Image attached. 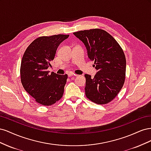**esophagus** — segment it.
Returning <instances> with one entry per match:
<instances>
[{"instance_id":"1","label":"esophagus","mask_w":151,"mask_h":151,"mask_svg":"<svg viewBox=\"0 0 151 151\" xmlns=\"http://www.w3.org/2000/svg\"><path fill=\"white\" fill-rule=\"evenodd\" d=\"M77 75L76 74H72V73H68V76L70 77H74V76H76Z\"/></svg>"}]
</instances>
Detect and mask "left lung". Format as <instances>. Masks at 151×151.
I'll return each mask as SVG.
<instances>
[{
    "mask_svg": "<svg viewBox=\"0 0 151 151\" xmlns=\"http://www.w3.org/2000/svg\"><path fill=\"white\" fill-rule=\"evenodd\" d=\"M74 35L85 45L88 57L94 61L96 73L92 78L85 74L86 97L98 104L115 98L124 84L126 58L120 45L113 36L101 29L79 31Z\"/></svg>",
    "mask_w": 151,
    "mask_h": 151,
    "instance_id": "8db88e82",
    "label": "left lung"
}]
</instances>
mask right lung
Listing matches in <instances>:
<instances>
[{
  "label": "right lung",
  "instance_id": "add662e5",
  "mask_svg": "<svg viewBox=\"0 0 151 151\" xmlns=\"http://www.w3.org/2000/svg\"><path fill=\"white\" fill-rule=\"evenodd\" d=\"M68 35L40 36L35 39L22 57L20 74L25 91L35 101L44 106H50L62 97L67 74L58 75L48 68L55 55L58 47Z\"/></svg>",
  "mask_w": 151,
  "mask_h": 151
}]
</instances>
